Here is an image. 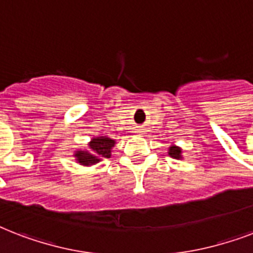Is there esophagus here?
I'll return each mask as SVG.
<instances>
[{
  "label": "esophagus",
  "mask_w": 253,
  "mask_h": 253,
  "mask_svg": "<svg viewBox=\"0 0 253 253\" xmlns=\"http://www.w3.org/2000/svg\"><path fill=\"white\" fill-rule=\"evenodd\" d=\"M136 134H143V130H140V128H139V130L136 131Z\"/></svg>",
  "instance_id": "obj_1"
}]
</instances>
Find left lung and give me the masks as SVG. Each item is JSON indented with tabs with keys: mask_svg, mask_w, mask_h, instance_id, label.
I'll list each match as a JSON object with an SVG mask.
<instances>
[{
	"mask_svg": "<svg viewBox=\"0 0 253 253\" xmlns=\"http://www.w3.org/2000/svg\"><path fill=\"white\" fill-rule=\"evenodd\" d=\"M168 155L173 159L182 160V148L178 146H176V144H172V146L168 148Z\"/></svg>",
	"mask_w": 253,
	"mask_h": 253,
	"instance_id": "left-lung-1",
	"label": "left lung"
}]
</instances>
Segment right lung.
<instances>
[{"mask_svg":"<svg viewBox=\"0 0 253 253\" xmlns=\"http://www.w3.org/2000/svg\"><path fill=\"white\" fill-rule=\"evenodd\" d=\"M114 139L107 136H94L87 143L86 150H77L73 152V158L80 166L90 167L111 156V150L115 146Z\"/></svg>","mask_w":253,"mask_h":253,"instance_id":"right-lung-1","label":"right lung"}]
</instances>
